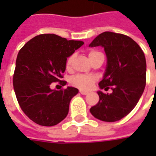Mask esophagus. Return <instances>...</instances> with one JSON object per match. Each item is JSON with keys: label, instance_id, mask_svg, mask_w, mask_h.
Masks as SVG:
<instances>
[{"label": "esophagus", "instance_id": "obj_1", "mask_svg": "<svg viewBox=\"0 0 156 156\" xmlns=\"http://www.w3.org/2000/svg\"><path fill=\"white\" fill-rule=\"evenodd\" d=\"M79 92H80V94L83 95H86V94H88V91H84V90H79Z\"/></svg>", "mask_w": 156, "mask_h": 156}]
</instances>
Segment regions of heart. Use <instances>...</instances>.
Instances as JSON below:
<instances>
[{"label": "heart", "instance_id": "b5f03b06", "mask_svg": "<svg viewBox=\"0 0 156 156\" xmlns=\"http://www.w3.org/2000/svg\"><path fill=\"white\" fill-rule=\"evenodd\" d=\"M98 53H101L98 51H91L88 53V58L91 61L93 58H94L95 56ZM75 56L73 54L69 56L66 61V68L67 70H71L73 65ZM97 80V77L94 75H83V74H77L72 77L70 79V83L72 85H73L76 88H80L83 90H88L89 88H91L92 85Z\"/></svg>", "mask_w": 156, "mask_h": 156}]
</instances>
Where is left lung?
I'll return each mask as SVG.
<instances>
[{"mask_svg":"<svg viewBox=\"0 0 156 156\" xmlns=\"http://www.w3.org/2000/svg\"><path fill=\"white\" fill-rule=\"evenodd\" d=\"M102 46L107 56L105 76L99 88L111 94L98 91L99 101L90 108L96 119L115 122L129 115L136 106L146 83V61L140 47L129 37L105 32L94 39L89 47Z\"/></svg>","mask_w":156,"mask_h":156,"instance_id":"1","label":"left lung"}]
</instances>
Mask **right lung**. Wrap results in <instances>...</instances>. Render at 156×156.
Returning a JSON list of instances; mask_svg holds the SVG:
<instances>
[{
  "mask_svg": "<svg viewBox=\"0 0 156 156\" xmlns=\"http://www.w3.org/2000/svg\"><path fill=\"white\" fill-rule=\"evenodd\" d=\"M84 44L82 41L67 40L55 34L36 36L19 51L13 87L22 110L27 117L42 126H53L67 117L72 98L78 89L68 87L57 91L51 83L61 80L67 58Z\"/></svg>",
  "mask_w": 156,
  "mask_h": 156,
  "instance_id": "1",
  "label": "right lung"
}]
</instances>
